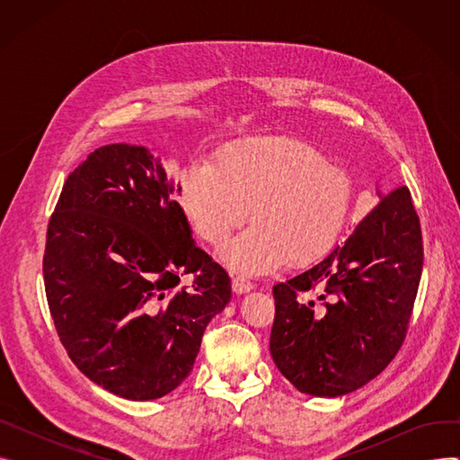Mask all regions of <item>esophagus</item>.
<instances>
[{"mask_svg": "<svg viewBox=\"0 0 460 460\" xmlns=\"http://www.w3.org/2000/svg\"><path fill=\"white\" fill-rule=\"evenodd\" d=\"M253 288V283L244 276V274H233V291L236 295H243L248 293Z\"/></svg>", "mask_w": 460, "mask_h": 460, "instance_id": "obj_1", "label": "esophagus"}]
</instances>
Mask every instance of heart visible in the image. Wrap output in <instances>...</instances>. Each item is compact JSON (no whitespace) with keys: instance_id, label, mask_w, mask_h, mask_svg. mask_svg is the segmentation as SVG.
Wrapping results in <instances>:
<instances>
[{"instance_id":"obj_1","label":"heart","mask_w":460,"mask_h":460,"mask_svg":"<svg viewBox=\"0 0 460 460\" xmlns=\"http://www.w3.org/2000/svg\"><path fill=\"white\" fill-rule=\"evenodd\" d=\"M181 203L196 233L222 244L252 210L253 224L224 252L248 272H269L291 257L309 262L340 234L350 203V181L304 143L285 137L238 141L182 173Z\"/></svg>"}]
</instances>
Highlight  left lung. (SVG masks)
I'll list each match as a JSON object with an SVG mask.
<instances>
[{
  "label": "left lung",
  "instance_id": "1",
  "mask_svg": "<svg viewBox=\"0 0 460 460\" xmlns=\"http://www.w3.org/2000/svg\"><path fill=\"white\" fill-rule=\"evenodd\" d=\"M423 269L420 216L406 186L385 196L341 246L276 283L270 354L302 394L340 397L399 352Z\"/></svg>",
  "mask_w": 460,
  "mask_h": 460
}]
</instances>
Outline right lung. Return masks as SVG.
Instances as JSON below:
<instances>
[{
	"mask_svg": "<svg viewBox=\"0 0 460 460\" xmlns=\"http://www.w3.org/2000/svg\"><path fill=\"white\" fill-rule=\"evenodd\" d=\"M179 190L149 149L104 145L68 175L48 222L42 274L59 340L89 380L132 401L177 388L231 300ZM184 273L194 281L181 288Z\"/></svg>",
	"mask_w": 460,
	"mask_h": 460,
	"instance_id": "add662e5",
	"label": "right lung"
}]
</instances>
